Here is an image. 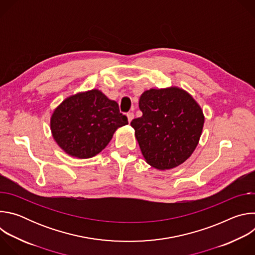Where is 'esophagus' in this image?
<instances>
[{
    "label": "esophagus",
    "instance_id": "34e87169",
    "mask_svg": "<svg viewBox=\"0 0 255 255\" xmlns=\"http://www.w3.org/2000/svg\"><path fill=\"white\" fill-rule=\"evenodd\" d=\"M127 118H128V122L130 123V122L133 120V118H134V114H133L132 112H129V113L127 114Z\"/></svg>",
    "mask_w": 255,
    "mask_h": 255
}]
</instances>
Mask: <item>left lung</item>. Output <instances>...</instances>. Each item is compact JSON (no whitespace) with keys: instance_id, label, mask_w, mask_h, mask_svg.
I'll return each mask as SVG.
<instances>
[{"instance_id":"1","label":"left lung","mask_w":255,"mask_h":255,"mask_svg":"<svg viewBox=\"0 0 255 255\" xmlns=\"http://www.w3.org/2000/svg\"><path fill=\"white\" fill-rule=\"evenodd\" d=\"M139 109L142 116L131 126L146 162L160 170L184 163L195 151L205 122L196 100L178 87L150 89L140 96Z\"/></svg>"}]
</instances>
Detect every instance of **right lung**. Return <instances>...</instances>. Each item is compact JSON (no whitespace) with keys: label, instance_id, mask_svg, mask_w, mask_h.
Returning <instances> with one entry per match:
<instances>
[{"label":"right lung","instance_id":"obj_1","mask_svg":"<svg viewBox=\"0 0 255 255\" xmlns=\"http://www.w3.org/2000/svg\"><path fill=\"white\" fill-rule=\"evenodd\" d=\"M127 124L117 102L98 89L67 97L50 117L54 141L66 154L80 159L99 154L115 131Z\"/></svg>","mask_w":255,"mask_h":255}]
</instances>
